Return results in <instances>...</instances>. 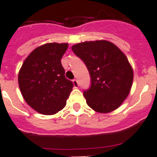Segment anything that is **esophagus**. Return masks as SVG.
<instances>
[{"label":"esophagus","instance_id":"esophagus-1","mask_svg":"<svg viewBox=\"0 0 157 157\" xmlns=\"http://www.w3.org/2000/svg\"><path fill=\"white\" fill-rule=\"evenodd\" d=\"M73 85H74V86L75 87V88H78V87L79 86V83H78L77 79L73 80Z\"/></svg>","mask_w":157,"mask_h":157}]
</instances>
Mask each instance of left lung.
<instances>
[{
    "label": "left lung",
    "mask_w": 157,
    "mask_h": 157,
    "mask_svg": "<svg viewBox=\"0 0 157 157\" xmlns=\"http://www.w3.org/2000/svg\"><path fill=\"white\" fill-rule=\"evenodd\" d=\"M71 49L90 75V87L83 92L87 105L100 113L118 109L130 94L134 78L125 54L105 40L78 43Z\"/></svg>",
    "instance_id": "obj_1"
}]
</instances>
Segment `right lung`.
<instances>
[{
  "instance_id": "1",
  "label": "right lung",
  "mask_w": 157,
  "mask_h": 157,
  "mask_svg": "<svg viewBox=\"0 0 157 157\" xmlns=\"http://www.w3.org/2000/svg\"><path fill=\"white\" fill-rule=\"evenodd\" d=\"M67 43H47L36 48L25 59L18 82L27 104L43 115H54L62 110L72 88L65 77L61 58Z\"/></svg>"
}]
</instances>
